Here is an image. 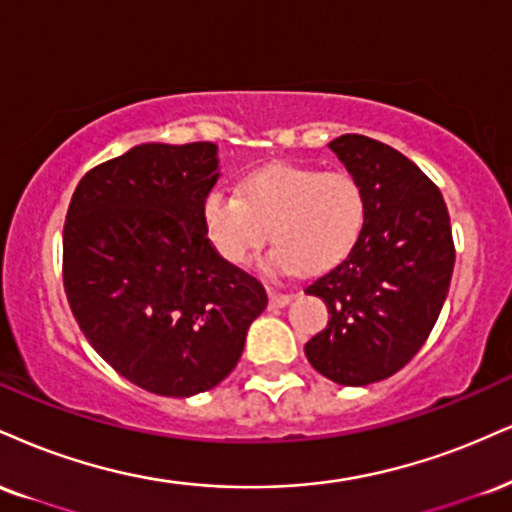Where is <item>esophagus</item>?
<instances>
[{"instance_id": "esophagus-1", "label": "esophagus", "mask_w": 512, "mask_h": 512, "mask_svg": "<svg viewBox=\"0 0 512 512\" xmlns=\"http://www.w3.org/2000/svg\"><path fill=\"white\" fill-rule=\"evenodd\" d=\"M267 293H269V303H272L274 307H283V305H288V303H291V300L295 298V293H293V291L283 293V291H279V288H274V286H269V288H267Z\"/></svg>"}]
</instances>
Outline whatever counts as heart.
I'll use <instances>...</instances> for the list:
<instances>
[{
	"label": "heart",
	"instance_id": "b5f03b06",
	"mask_svg": "<svg viewBox=\"0 0 512 512\" xmlns=\"http://www.w3.org/2000/svg\"><path fill=\"white\" fill-rule=\"evenodd\" d=\"M365 193L346 171L274 164L245 178L243 195L214 188L202 202V224L229 262H248L276 238L274 267L322 274L350 255L365 226Z\"/></svg>",
	"mask_w": 512,
	"mask_h": 512
}]
</instances>
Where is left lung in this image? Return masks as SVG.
Instances as JSON below:
<instances>
[{"mask_svg": "<svg viewBox=\"0 0 512 512\" xmlns=\"http://www.w3.org/2000/svg\"><path fill=\"white\" fill-rule=\"evenodd\" d=\"M329 147L367 212L346 260L305 288L331 315L305 355L326 379L367 386L403 369L432 334L455 264L451 217L439 186L391 145L348 133Z\"/></svg>", "mask_w": 512, "mask_h": 512, "instance_id": "left-lung-1", "label": "left lung"}]
</instances>
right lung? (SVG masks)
<instances>
[{"instance_id":"right-lung-1","label":"right lung","mask_w":512,"mask_h":512,"mask_svg":"<svg viewBox=\"0 0 512 512\" xmlns=\"http://www.w3.org/2000/svg\"><path fill=\"white\" fill-rule=\"evenodd\" d=\"M217 145L147 143L80 178L64 221V291L90 346L140 389L209 391L238 365L267 307L255 276L202 224Z\"/></svg>"}]
</instances>
